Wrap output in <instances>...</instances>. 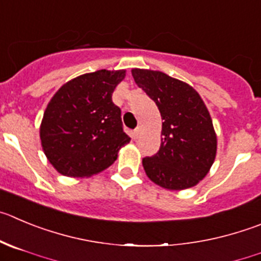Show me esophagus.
<instances>
[{
  "label": "esophagus",
  "instance_id": "obj_1",
  "mask_svg": "<svg viewBox=\"0 0 261 261\" xmlns=\"http://www.w3.org/2000/svg\"><path fill=\"white\" fill-rule=\"evenodd\" d=\"M139 135H140V128H135V130H134V133H133V138L134 139H138L139 138Z\"/></svg>",
  "mask_w": 261,
  "mask_h": 261
}]
</instances>
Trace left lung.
Segmentation results:
<instances>
[{"mask_svg":"<svg viewBox=\"0 0 261 261\" xmlns=\"http://www.w3.org/2000/svg\"><path fill=\"white\" fill-rule=\"evenodd\" d=\"M131 73L164 119L160 150L143 158L145 174L170 191L197 186L213 166L218 143L203 100L193 87L166 73L138 68Z\"/></svg>","mask_w":261,"mask_h":261,"instance_id":"8db88e82","label":"left lung"}]
</instances>
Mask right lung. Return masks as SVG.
Segmentation results:
<instances>
[{"label":"right lung","mask_w":261,"mask_h":261,"mask_svg":"<svg viewBox=\"0 0 261 261\" xmlns=\"http://www.w3.org/2000/svg\"><path fill=\"white\" fill-rule=\"evenodd\" d=\"M126 70H96L63 85L43 113L40 127L48 162L65 176L99 174L130 142L121 109L112 101Z\"/></svg>","instance_id":"obj_1"}]
</instances>
